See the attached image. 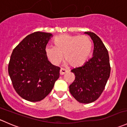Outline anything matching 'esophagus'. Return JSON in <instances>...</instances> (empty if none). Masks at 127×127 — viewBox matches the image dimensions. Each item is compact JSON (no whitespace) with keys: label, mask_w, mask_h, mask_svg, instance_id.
I'll return each instance as SVG.
<instances>
[{"label":"esophagus","mask_w":127,"mask_h":127,"mask_svg":"<svg viewBox=\"0 0 127 127\" xmlns=\"http://www.w3.org/2000/svg\"><path fill=\"white\" fill-rule=\"evenodd\" d=\"M67 70H66L64 68H61V69H60V73L61 75H63V74H64L65 73L67 72Z\"/></svg>","instance_id":"esophagus-1"}]
</instances>
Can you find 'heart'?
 I'll use <instances>...</instances> for the list:
<instances>
[{
  "label": "heart",
  "instance_id": "heart-1",
  "mask_svg": "<svg viewBox=\"0 0 127 127\" xmlns=\"http://www.w3.org/2000/svg\"><path fill=\"white\" fill-rule=\"evenodd\" d=\"M54 47L48 46L45 53L53 64L58 66L64 59L73 67L82 66L87 61L92 50V42L88 36L61 35L53 41Z\"/></svg>",
  "mask_w": 127,
  "mask_h": 127
}]
</instances>
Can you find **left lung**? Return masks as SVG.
<instances>
[{
	"label": "left lung",
	"instance_id": "obj_1",
	"mask_svg": "<svg viewBox=\"0 0 127 127\" xmlns=\"http://www.w3.org/2000/svg\"><path fill=\"white\" fill-rule=\"evenodd\" d=\"M94 43L93 57L81 67L71 70L75 80L69 85V92L77 101L90 103L103 93L110 76L111 66L108 52L100 38L95 33L85 32Z\"/></svg>",
	"mask_w": 127,
	"mask_h": 127
}]
</instances>
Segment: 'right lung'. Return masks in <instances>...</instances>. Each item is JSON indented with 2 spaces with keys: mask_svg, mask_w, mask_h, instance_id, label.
<instances>
[{
  "mask_svg": "<svg viewBox=\"0 0 127 127\" xmlns=\"http://www.w3.org/2000/svg\"><path fill=\"white\" fill-rule=\"evenodd\" d=\"M52 34L35 32L27 35L13 50L8 71L13 87L23 99L36 102L51 92L60 67L48 60L45 48Z\"/></svg>",
  "mask_w": 127,
  "mask_h": 127,
  "instance_id": "obj_1",
  "label": "right lung"
}]
</instances>
